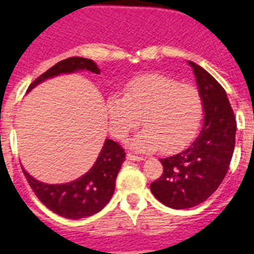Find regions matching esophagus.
I'll use <instances>...</instances> for the list:
<instances>
[{
    "instance_id": "1",
    "label": "esophagus",
    "mask_w": 254,
    "mask_h": 254,
    "mask_svg": "<svg viewBox=\"0 0 254 254\" xmlns=\"http://www.w3.org/2000/svg\"><path fill=\"white\" fill-rule=\"evenodd\" d=\"M126 156H127V159H128V160H133V161L143 160V156H138V155H134V154H132V152H127V155H126Z\"/></svg>"
}]
</instances>
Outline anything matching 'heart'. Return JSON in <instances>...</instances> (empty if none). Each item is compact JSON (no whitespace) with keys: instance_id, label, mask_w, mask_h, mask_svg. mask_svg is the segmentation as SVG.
<instances>
[{"instance_id":"heart-1","label":"heart","mask_w":254,"mask_h":254,"mask_svg":"<svg viewBox=\"0 0 254 254\" xmlns=\"http://www.w3.org/2000/svg\"><path fill=\"white\" fill-rule=\"evenodd\" d=\"M109 129L118 140L137 128L132 146L140 151L174 152L192 141L202 120V96L196 86L179 84L176 78L149 72L131 78L122 98L111 96L105 103Z\"/></svg>"}]
</instances>
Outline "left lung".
I'll return each instance as SVG.
<instances>
[{
	"mask_svg": "<svg viewBox=\"0 0 254 254\" xmlns=\"http://www.w3.org/2000/svg\"><path fill=\"white\" fill-rule=\"evenodd\" d=\"M203 102L205 121L198 137L179 154L161 159L163 174L150 185L168 207L190 208L217 190L228 173L235 146L237 121L224 87L194 62H190Z\"/></svg>",
	"mask_w": 254,
	"mask_h": 254,
	"instance_id": "obj_1",
	"label": "left lung"
}]
</instances>
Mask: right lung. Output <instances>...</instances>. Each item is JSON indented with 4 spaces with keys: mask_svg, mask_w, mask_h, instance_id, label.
<instances>
[{
    "mask_svg": "<svg viewBox=\"0 0 254 254\" xmlns=\"http://www.w3.org/2000/svg\"><path fill=\"white\" fill-rule=\"evenodd\" d=\"M77 69H87L94 73H99V68L91 60L69 57L56 64L35 78L28 91L46 78L60 73L75 72ZM125 160V149L120 143L105 140L104 146L93 168L86 174L66 185H46L29 176L24 168L22 173L40 202L60 216L77 220L99 212L109 202L114 193L117 174Z\"/></svg>",
    "mask_w": 254,
    "mask_h": 254,
    "instance_id": "right-lung-1",
    "label": "right lung"
}]
</instances>
